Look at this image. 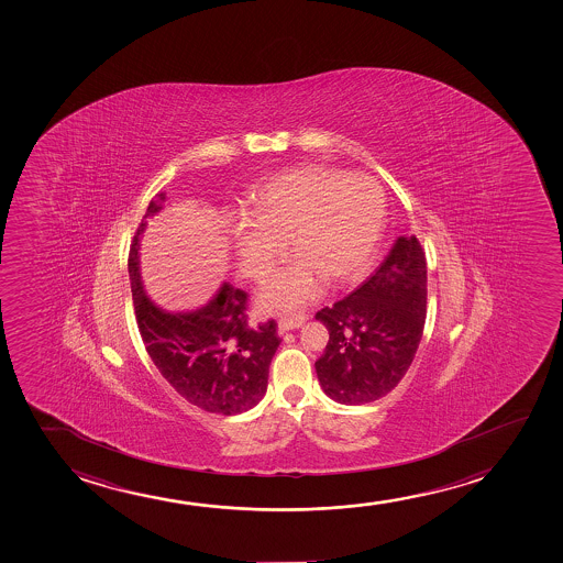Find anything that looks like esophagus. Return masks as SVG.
Returning a JSON list of instances; mask_svg holds the SVG:
<instances>
[{"label": "esophagus", "mask_w": 563, "mask_h": 563, "mask_svg": "<svg viewBox=\"0 0 563 563\" xmlns=\"http://www.w3.org/2000/svg\"><path fill=\"white\" fill-rule=\"evenodd\" d=\"M306 321H308V316H303V313H298V316L292 317H283V319L278 321V331H292V329H298V327H301Z\"/></svg>", "instance_id": "34e87169"}]
</instances>
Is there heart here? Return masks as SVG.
Segmentation results:
<instances>
[{
  "instance_id": "1",
  "label": "heart",
  "mask_w": 563,
  "mask_h": 563,
  "mask_svg": "<svg viewBox=\"0 0 563 563\" xmlns=\"http://www.w3.org/2000/svg\"><path fill=\"white\" fill-rule=\"evenodd\" d=\"M386 221L377 180L323 165H301L267 178L250 194L246 219L232 232L236 267L263 280L283 254L296 257L260 292L265 311H290L317 298L321 283L342 286L369 267Z\"/></svg>"
}]
</instances>
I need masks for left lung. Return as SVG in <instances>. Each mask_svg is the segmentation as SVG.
<instances>
[{
    "instance_id": "left-lung-1",
    "label": "left lung",
    "mask_w": 563,
    "mask_h": 563,
    "mask_svg": "<svg viewBox=\"0 0 563 563\" xmlns=\"http://www.w3.org/2000/svg\"><path fill=\"white\" fill-rule=\"evenodd\" d=\"M427 260L416 236H400L357 290L316 319L329 342L316 362L324 394L340 404L378 400L408 373L423 336Z\"/></svg>"
}]
</instances>
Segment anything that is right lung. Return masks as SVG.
<instances>
[{
    "label": "right lung",
    "instance_id": "obj_1",
    "mask_svg": "<svg viewBox=\"0 0 563 563\" xmlns=\"http://www.w3.org/2000/svg\"><path fill=\"white\" fill-rule=\"evenodd\" d=\"M165 194L150 201L146 216L162 211ZM142 219L129 254L132 301L140 336L163 378L186 401L208 413L236 416L254 408L267 393L273 355L280 339L271 319L247 324V294L223 283L208 306L170 313L147 298L140 278Z\"/></svg>",
    "mask_w": 563,
    "mask_h": 563
}]
</instances>
